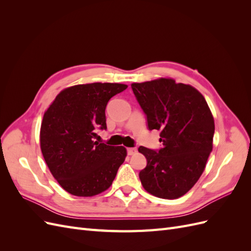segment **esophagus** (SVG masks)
I'll return each mask as SVG.
<instances>
[{
	"label": "esophagus",
	"mask_w": 251,
	"mask_h": 251,
	"mask_svg": "<svg viewBox=\"0 0 251 251\" xmlns=\"http://www.w3.org/2000/svg\"><path fill=\"white\" fill-rule=\"evenodd\" d=\"M127 155H134L135 153H136V151H137V149H136V148H128L127 150Z\"/></svg>",
	"instance_id": "esophagus-1"
}]
</instances>
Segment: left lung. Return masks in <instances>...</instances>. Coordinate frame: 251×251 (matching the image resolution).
Returning a JSON list of instances; mask_svg holds the SVG:
<instances>
[{
  "label": "left lung",
  "mask_w": 251,
  "mask_h": 251,
  "mask_svg": "<svg viewBox=\"0 0 251 251\" xmlns=\"http://www.w3.org/2000/svg\"><path fill=\"white\" fill-rule=\"evenodd\" d=\"M150 131H160L162 148L139 147L147 166L139 173L147 192L162 199L185 195L202 175L212 151L215 121L203 95L171 78L131 85Z\"/></svg>",
  "instance_id": "1"
}]
</instances>
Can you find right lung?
Returning <instances> with one entry per match:
<instances>
[{"instance_id": "add662e5", "label": "right lung", "mask_w": 251, "mask_h": 251, "mask_svg": "<svg viewBox=\"0 0 251 251\" xmlns=\"http://www.w3.org/2000/svg\"><path fill=\"white\" fill-rule=\"evenodd\" d=\"M127 88L123 83L94 82L67 88L45 112L41 150L48 168L66 192L92 197L108 189L124 163L126 150L94 140L107 130L105 107Z\"/></svg>"}]
</instances>
